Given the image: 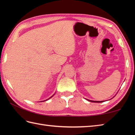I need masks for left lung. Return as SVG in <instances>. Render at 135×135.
Masks as SVG:
<instances>
[{
    "mask_svg": "<svg viewBox=\"0 0 135 135\" xmlns=\"http://www.w3.org/2000/svg\"><path fill=\"white\" fill-rule=\"evenodd\" d=\"M91 102H93V103H103L104 102V101H92V100H87Z\"/></svg>",
    "mask_w": 135,
    "mask_h": 135,
    "instance_id": "8db88e82",
    "label": "left lung"
}]
</instances>
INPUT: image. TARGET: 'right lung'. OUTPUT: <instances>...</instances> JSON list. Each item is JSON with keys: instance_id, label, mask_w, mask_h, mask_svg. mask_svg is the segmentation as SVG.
I'll return each instance as SVG.
<instances>
[{"instance_id": "obj_1", "label": "right lung", "mask_w": 135, "mask_h": 135, "mask_svg": "<svg viewBox=\"0 0 135 135\" xmlns=\"http://www.w3.org/2000/svg\"><path fill=\"white\" fill-rule=\"evenodd\" d=\"M54 95H55V94H54ZM54 95H53V96H54ZM53 96H52L51 97H50V98H49L48 99H47V100H49V99H51V97H52ZM46 100H44V101H46ZM43 101H42V102H43ZM41 102H42V101H41Z\"/></svg>"}]
</instances>
